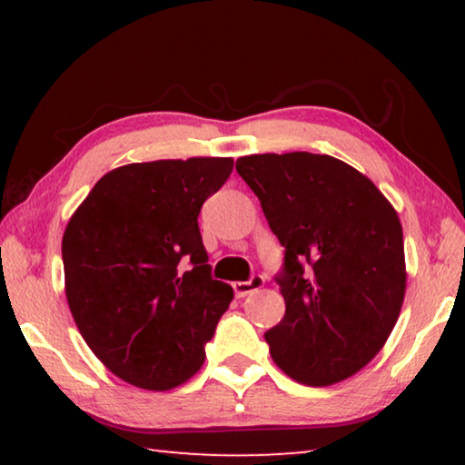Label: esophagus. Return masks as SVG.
<instances>
[{"mask_svg": "<svg viewBox=\"0 0 465 465\" xmlns=\"http://www.w3.org/2000/svg\"><path fill=\"white\" fill-rule=\"evenodd\" d=\"M264 287V279L261 277V274H254L250 281H238L233 282V293L235 297H246L250 293H254V291L262 289Z\"/></svg>", "mask_w": 465, "mask_h": 465, "instance_id": "34e87169", "label": "esophagus"}]
</instances>
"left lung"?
<instances>
[{"label":"left lung","mask_w":465,"mask_h":465,"mask_svg":"<svg viewBox=\"0 0 465 465\" xmlns=\"http://www.w3.org/2000/svg\"><path fill=\"white\" fill-rule=\"evenodd\" d=\"M285 246V316L271 357L305 385L361 371L388 341L406 293L404 235L371 180L332 155L256 153L235 162Z\"/></svg>","instance_id":"1"}]
</instances>
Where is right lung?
Segmentation results:
<instances>
[{
  "label": "right lung",
  "mask_w": 465,
  "mask_h": 465,
  "mask_svg": "<svg viewBox=\"0 0 465 465\" xmlns=\"http://www.w3.org/2000/svg\"><path fill=\"white\" fill-rule=\"evenodd\" d=\"M232 157L129 163L102 176L63 233L65 295L94 355L141 390L166 391L204 363L233 299L211 279L199 222Z\"/></svg>",
  "instance_id": "1"
}]
</instances>
